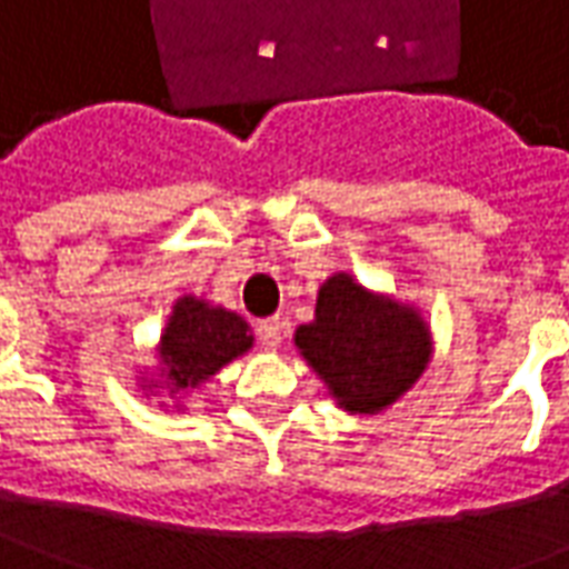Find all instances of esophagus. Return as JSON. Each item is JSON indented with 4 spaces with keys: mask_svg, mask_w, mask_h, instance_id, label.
I'll return each instance as SVG.
<instances>
[{
    "mask_svg": "<svg viewBox=\"0 0 569 569\" xmlns=\"http://www.w3.org/2000/svg\"><path fill=\"white\" fill-rule=\"evenodd\" d=\"M259 338H261V347L264 350H277L280 341H283V322L271 317V320H261L259 322Z\"/></svg>",
    "mask_w": 569,
    "mask_h": 569,
    "instance_id": "34e87169",
    "label": "esophagus"
}]
</instances>
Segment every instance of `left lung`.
I'll list each match as a JSON object with an SVG mask.
<instances>
[{
    "label": "left lung",
    "instance_id": "obj_1",
    "mask_svg": "<svg viewBox=\"0 0 569 569\" xmlns=\"http://www.w3.org/2000/svg\"><path fill=\"white\" fill-rule=\"evenodd\" d=\"M296 347L350 415H381L420 381L432 359L420 310L371 292L345 271L320 286L313 320L298 326Z\"/></svg>",
    "mask_w": 569,
    "mask_h": 569
}]
</instances>
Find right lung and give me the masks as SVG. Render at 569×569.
Returning <instances> with one entry per match:
<instances>
[{
    "label": "right lung",
    "mask_w": 569,
    "mask_h": 569,
    "mask_svg": "<svg viewBox=\"0 0 569 569\" xmlns=\"http://www.w3.org/2000/svg\"><path fill=\"white\" fill-rule=\"evenodd\" d=\"M252 345V329L240 313L198 296L176 298L161 341L154 347L158 369L151 378H142L140 387L146 396L161 390H167L170 399L186 396L200 390L228 362L249 353ZM173 408H182V399H176Z\"/></svg>",
    "instance_id": "obj_1"
}]
</instances>
